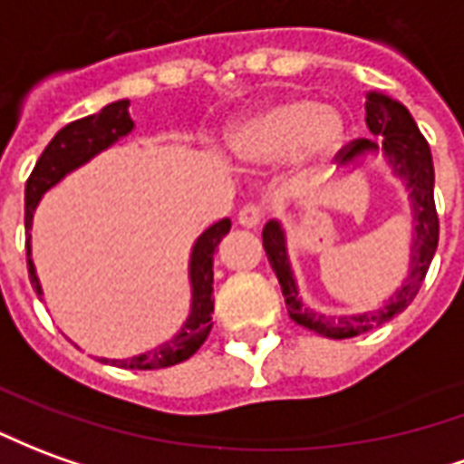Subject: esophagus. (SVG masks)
<instances>
[{"label": "esophagus", "mask_w": 464, "mask_h": 464, "mask_svg": "<svg viewBox=\"0 0 464 464\" xmlns=\"http://www.w3.org/2000/svg\"><path fill=\"white\" fill-rule=\"evenodd\" d=\"M264 221V210L258 206H246V208L238 210V226L243 228H258Z\"/></svg>", "instance_id": "1"}]
</instances>
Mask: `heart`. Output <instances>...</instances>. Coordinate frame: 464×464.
<instances>
[{"instance_id": "heart-1", "label": "heart", "mask_w": 464, "mask_h": 464, "mask_svg": "<svg viewBox=\"0 0 464 464\" xmlns=\"http://www.w3.org/2000/svg\"><path fill=\"white\" fill-rule=\"evenodd\" d=\"M346 115L314 97L286 95L266 100L258 108L228 122L223 142L243 168H266L286 160L294 176L322 173L344 148Z\"/></svg>"}]
</instances>
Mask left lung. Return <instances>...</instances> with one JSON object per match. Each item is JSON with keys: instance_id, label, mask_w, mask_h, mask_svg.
Instances as JSON below:
<instances>
[{"instance_id": "1", "label": "left lung", "mask_w": 464, "mask_h": 464, "mask_svg": "<svg viewBox=\"0 0 464 464\" xmlns=\"http://www.w3.org/2000/svg\"><path fill=\"white\" fill-rule=\"evenodd\" d=\"M364 110H367V128L379 140H356L352 148L342 150L339 176H349L354 170H362L367 160L382 158L392 178H397L401 188L407 190L410 210H412V241H410V264H407L410 274L390 299L384 301V306L352 314V316H329L306 306L299 294L296 274L291 268V258H288V236L284 223L274 218L264 226L266 256L284 291L288 316L299 326H306L309 332L322 334L329 339H349V336L372 332L407 309L422 286L427 268L437 251V238H440L432 153L417 122L410 115V110L384 92H367Z\"/></svg>"}]
</instances>
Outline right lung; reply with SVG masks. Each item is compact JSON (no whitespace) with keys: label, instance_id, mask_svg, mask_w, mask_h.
Listing matches in <instances>:
<instances>
[{"label":"right lung","instance_id":"1","mask_svg":"<svg viewBox=\"0 0 464 464\" xmlns=\"http://www.w3.org/2000/svg\"><path fill=\"white\" fill-rule=\"evenodd\" d=\"M130 100H115L102 110L82 120H74L57 132L40 155L32 176L24 188V228H27V268L29 281L34 294L44 301L37 268L32 261V223H34V210L44 198V193L54 188L60 180L74 173L77 168L87 165L92 158L105 153L115 142L128 138L135 130V122L130 118ZM231 231V221L213 223L210 228L200 233L193 241L190 258H188V284H190V309H188L186 322L180 324L168 342L153 346L148 352H140L125 359H108L100 356V362L112 364L120 369H165L180 364L196 354L200 344L208 339L210 316H213V254L223 241V236Z\"/></svg>","mask_w":464,"mask_h":464}]
</instances>
